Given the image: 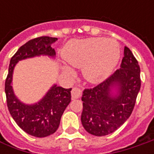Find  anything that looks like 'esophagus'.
<instances>
[{"label":"esophagus","instance_id":"esophagus-1","mask_svg":"<svg viewBox=\"0 0 154 154\" xmlns=\"http://www.w3.org/2000/svg\"><path fill=\"white\" fill-rule=\"evenodd\" d=\"M71 95H72V98H74H74H79L81 96V91L80 89L74 87L71 91Z\"/></svg>","mask_w":154,"mask_h":154}]
</instances>
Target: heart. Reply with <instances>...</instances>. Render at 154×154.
<instances>
[{
  "label": "heart",
  "instance_id": "heart-1",
  "mask_svg": "<svg viewBox=\"0 0 154 154\" xmlns=\"http://www.w3.org/2000/svg\"><path fill=\"white\" fill-rule=\"evenodd\" d=\"M63 56L73 67H83L87 80L98 81L114 69L120 56V48L113 39L91 38L71 42L65 48ZM62 69L67 74L73 73L67 64L62 65Z\"/></svg>",
  "mask_w": 154,
  "mask_h": 154
}]
</instances>
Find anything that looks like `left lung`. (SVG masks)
I'll use <instances>...</instances> for the list:
<instances>
[{"instance_id":"obj_1","label":"left lung","mask_w":154,"mask_h":154,"mask_svg":"<svg viewBox=\"0 0 154 154\" xmlns=\"http://www.w3.org/2000/svg\"><path fill=\"white\" fill-rule=\"evenodd\" d=\"M140 72L136 58L125 46L120 68L98 86L83 91L81 122L88 133L107 135L127 121L140 88ZM113 87L118 88L116 94L111 91Z\"/></svg>"}]
</instances>
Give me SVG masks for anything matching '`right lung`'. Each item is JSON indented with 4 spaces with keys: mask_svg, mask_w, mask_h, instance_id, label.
Returning a JSON list of instances; mask_svg holds the SVG:
<instances>
[{
    "mask_svg": "<svg viewBox=\"0 0 154 154\" xmlns=\"http://www.w3.org/2000/svg\"><path fill=\"white\" fill-rule=\"evenodd\" d=\"M56 40V38L43 36L22 45L11 58L5 81L7 104L12 117L26 133L39 138L49 136L57 130L62 114L71 101L72 88L66 89L55 85L38 103L27 105L14 94L11 86L13 71L15 64L23 59L40 55L55 56V50L51 45Z\"/></svg>",
    "mask_w": 154,
    "mask_h": 154,
    "instance_id": "obj_1",
    "label": "right lung"
}]
</instances>
